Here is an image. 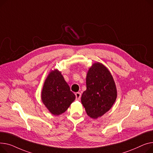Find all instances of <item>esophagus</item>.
<instances>
[{"instance_id": "obj_1", "label": "esophagus", "mask_w": 153, "mask_h": 153, "mask_svg": "<svg viewBox=\"0 0 153 153\" xmlns=\"http://www.w3.org/2000/svg\"><path fill=\"white\" fill-rule=\"evenodd\" d=\"M75 96H76V100H79L81 98V93L79 92H77L75 93Z\"/></svg>"}]
</instances>
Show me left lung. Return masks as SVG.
Returning <instances> with one entry per match:
<instances>
[{"label": "left lung", "mask_w": 153, "mask_h": 153, "mask_svg": "<svg viewBox=\"0 0 153 153\" xmlns=\"http://www.w3.org/2000/svg\"><path fill=\"white\" fill-rule=\"evenodd\" d=\"M86 89L81 98L87 115L96 119L108 112L115 102L117 91L109 70L100 62L89 68L86 78Z\"/></svg>", "instance_id": "8db88e82"}]
</instances>
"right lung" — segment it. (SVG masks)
I'll use <instances>...</instances> for the list:
<instances>
[{
  "label": "right lung",
  "instance_id": "right-lung-1",
  "mask_svg": "<svg viewBox=\"0 0 153 153\" xmlns=\"http://www.w3.org/2000/svg\"><path fill=\"white\" fill-rule=\"evenodd\" d=\"M75 100L67 83L58 69L51 71L44 81L41 92V100L53 115L65 112Z\"/></svg>",
  "mask_w": 153,
  "mask_h": 153
}]
</instances>
